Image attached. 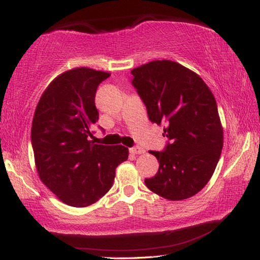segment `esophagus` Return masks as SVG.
<instances>
[{
    "instance_id": "1",
    "label": "esophagus",
    "mask_w": 260,
    "mask_h": 260,
    "mask_svg": "<svg viewBox=\"0 0 260 260\" xmlns=\"http://www.w3.org/2000/svg\"><path fill=\"white\" fill-rule=\"evenodd\" d=\"M129 152L132 154H142L144 153V149L141 148V146H133V148L129 149Z\"/></svg>"
}]
</instances>
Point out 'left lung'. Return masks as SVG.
Returning a JSON list of instances; mask_svg holds the SVG:
<instances>
[{
  "label": "left lung",
  "mask_w": 260,
  "mask_h": 260,
  "mask_svg": "<svg viewBox=\"0 0 260 260\" xmlns=\"http://www.w3.org/2000/svg\"><path fill=\"white\" fill-rule=\"evenodd\" d=\"M132 85L149 119L164 126L162 151H150L159 161L151 191L168 200H184L201 191L215 172L223 148L217 103L200 76L171 60H155L131 72Z\"/></svg>",
  "instance_id": "left-lung-1"
}]
</instances>
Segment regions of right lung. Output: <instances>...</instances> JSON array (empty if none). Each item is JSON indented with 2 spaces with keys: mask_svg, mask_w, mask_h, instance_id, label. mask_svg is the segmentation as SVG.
<instances>
[{
  "mask_svg": "<svg viewBox=\"0 0 260 260\" xmlns=\"http://www.w3.org/2000/svg\"><path fill=\"white\" fill-rule=\"evenodd\" d=\"M109 76L85 67L61 74L44 91L32 118L31 145L40 178L69 206L96 202L114 184L118 165L128 158L125 146L89 140L99 119L96 89Z\"/></svg>",
  "mask_w": 260,
  "mask_h": 260,
  "instance_id": "1",
  "label": "right lung"
}]
</instances>
